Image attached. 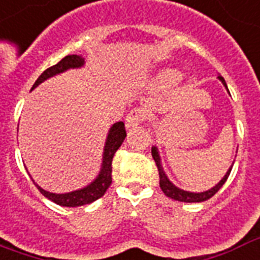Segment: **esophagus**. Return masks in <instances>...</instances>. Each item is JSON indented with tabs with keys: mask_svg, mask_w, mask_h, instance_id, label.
<instances>
[{
	"mask_svg": "<svg viewBox=\"0 0 260 260\" xmlns=\"http://www.w3.org/2000/svg\"><path fill=\"white\" fill-rule=\"evenodd\" d=\"M146 118L145 111L142 110L140 107H135L128 113L126 118H125V125L126 128H134L136 125H139L140 122H143Z\"/></svg>",
	"mask_w": 260,
	"mask_h": 260,
	"instance_id": "esophagus-1",
	"label": "esophagus"
}]
</instances>
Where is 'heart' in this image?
I'll use <instances>...</instances> for the list:
<instances>
[{
  "instance_id": "obj_1",
  "label": "heart",
  "mask_w": 260,
  "mask_h": 260,
  "mask_svg": "<svg viewBox=\"0 0 260 260\" xmlns=\"http://www.w3.org/2000/svg\"><path fill=\"white\" fill-rule=\"evenodd\" d=\"M179 78H180V74H179L178 71H165L164 76H162V80H164V82H167V84H175V82L179 81Z\"/></svg>"
}]
</instances>
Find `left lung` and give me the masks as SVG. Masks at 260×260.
<instances>
[{
  "label": "left lung",
  "instance_id": "1",
  "mask_svg": "<svg viewBox=\"0 0 260 260\" xmlns=\"http://www.w3.org/2000/svg\"><path fill=\"white\" fill-rule=\"evenodd\" d=\"M219 80L223 82V85L228 88L226 82H224V78H223L222 76H219ZM151 155H153V158H154L155 161V165H157V168H158L159 187H161V190L164 191L165 196H168V197H171L172 200H176V201H182V203H201V201H205V200L211 199L212 196H215V194L218 193L219 189H220L223 184H224V182L228 180L229 175H230V172H232V168H230L229 169L228 174L224 175V178H223L222 180L215 186V187L208 190V191H204V193H189V191H184V190L178 189L176 186H174V184L169 182L168 178L165 176L164 171H162V168H161L158 153H157V149H155V147L151 149Z\"/></svg>",
  "mask_w": 260,
  "mask_h": 260
}]
</instances>
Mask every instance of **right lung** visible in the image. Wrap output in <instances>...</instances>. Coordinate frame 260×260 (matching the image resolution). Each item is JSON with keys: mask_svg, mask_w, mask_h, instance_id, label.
I'll use <instances>...</instances> for the list:
<instances>
[{"mask_svg": "<svg viewBox=\"0 0 260 260\" xmlns=\"http://www.w3.org/2000/svg\"><path fill=\"white\" fill-rule=\"evenodd\" d=\"M84 64V59L80 55H69V56L63 57L60 61H57L55 66L48 67L47 70L42 73L41 76L38 77L37 81L34 82L31 89H34L38 84L45 81L49 77L63 73L67 69H74V67H80ZM125 136H126V131H125L124 122H117L111 126L110 134L107 136V142L105 146V155H103V165H102V171L99 176L96 178L95 182H92L89 186H86L84 189L77 190V191H71L66 194H53L49 191H45L41 189L38 184H36L38 190L41 191L47 199H49L53 203L61 207H80V205H85V204L93 203L95 200L101 199L102 196L107 191L110 187L111 182V162H113V157H114L115 151L120 149L122 145Z\"/></svg>", "mask_w": 260, "mask_h": 260, "instance_id": "obj_1", "label": "right lung"}]
</instances>
